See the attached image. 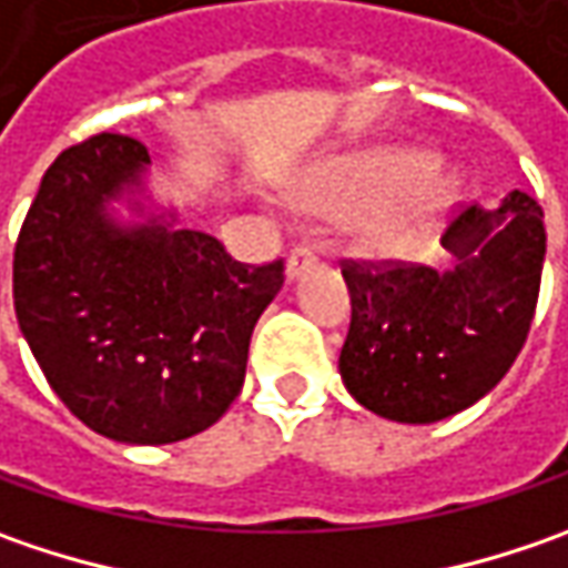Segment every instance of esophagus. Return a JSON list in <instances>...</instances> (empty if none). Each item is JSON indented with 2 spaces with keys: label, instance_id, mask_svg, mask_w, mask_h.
I'll use <instances>...</instances> for the list:
<instances>
[{
  "label": "esophagus",
  "instance_id": "1",
  "mask_svg": "<svg viewBox=\"0 0 568 568\" xmlns=\"http://www.w3.org/2000/svg\"><path fill=\"white\" fill-rule=\"evenodd\" d=\"M316 262H318L316 246L300 243V246L287 255V281H296L300 274H306L310 268H316Z\"/></svg>",
  "mask_w": 568,
  "mask_h": 568
}]
</instances>
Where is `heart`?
<instances>
[{
  "instance_id": "heart-1",
  "label": "heart",
  "mask_w": 568,
  "mask_h": 568,
  "mask_svg": "<svg viewBox=\"0 0 568 568\" xmlns=\"http://www.w3.org/2000/svg\"><path fill=\"white\" fill-rule=\"evenodd\" d=\"M296 202L313 214H361L354 243L373 258H402L436 233L462 195V180L429 151L373 148L313 170Z\"/></svg>"
}]
</instances>
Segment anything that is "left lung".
I'll return each mask as SVG.
<instances>
[{
	"instance_id": "left-lung-1",
	"label": "left lung",
	"mask_w": 568,
	"mask_h": 568,
	"mask_svg": "<svg viewBox=\"0 0 568 568\" xmlns=\"http://www.w3.org/2000/svg\"><path fill=\"white\" fill-rule=\"evenodd\" d=\"M443 246L455 268H344L351 332L341 347L344 388L398 424H436L480 402L509 373L535 318L547 230L531 195L470 205Z\"/></svg>"
}]
</instances>
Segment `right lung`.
<instances>
[{
    "label": "right lung",
    "instance_id": "obj_1",
    "mask_svg": "<svg viewBox=\"0 0 568 568\" xmlns=\"http://www.w3.org/2000/svg\"><path fill=\"white\" fill-rule=\"evenodd\" d=\"M148 166L129 135L62 151L14 246V316L50 388L125 446L217 424L246 379L252 328L284 287V262L246 268L158 205Z\"/></svg>",
    "mask_w": 568,
    "mask_h": 568
}]
</instances>
